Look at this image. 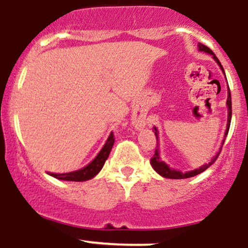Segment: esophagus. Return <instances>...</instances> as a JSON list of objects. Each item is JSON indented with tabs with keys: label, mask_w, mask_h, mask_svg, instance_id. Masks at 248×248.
Segmentation results:
<instances>
[{
	"label": "esophagus",
	"mask_w": 248,
	"mask_h": 248,
	"mask_svg": "<svg viewBox=\"0 0 248 248\" xmlns=\"http://www.w3.org/2000/svg\"><path fill=\"white\" fill-rule=\"evenodd\" d=\"M142 124H143V122H142V121H138V126H142Z\"/></svg>",
	"instance_id": "34e87169"
}]
</instances>
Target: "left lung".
Instances as JSON below:
<instances>
[{
    "label": "left lung",
    "instance_id": "obj_1",
    "mask_svg": "<svg viewBox=\"0 0 248 248\" xmlns=\"http://www.w3.org/2000/svg\"><path fill=\"white\" fill-rule=\"evenodd\" d=\"M198 49L199 51H203V52H206L209 53V55H212L213 56V59H215L216 62H217V64L219 65V67H220L221 71H223V73L225 75L224 72V69L223 66H221L220 62H219V59L216 57L215 53L212 52V50H210L209 47L205 46L204 44H202V43H199L198 44ZM226 78V77H225ZM227 101H226V105H227V110H229V114H227V124H226V130H225V138H226L227 133H229V129H230V124H231V119H232V101H231V92H230V88L227 90ZM154 129H155V136H156V140L158 141V133H157V129H156V127H154ZM223 144H224V141H223ZM220 150H221V147L220 149H219V152L217 153V155L215 156V157L212 158L211 162H209V163L206 164H203L202 167H199L198 169H195V170H191V171H186V172H182V171H178V170H175V169H171L166 162H163L161 160L160 157V152H158V142H157V146H156V149H155V154H154V156L152 157V160H150V164H152L153 169L155 170L156 172L158 173V175H161L162 177H166V178H172V179H183V178H190V177H193V176L196 175H199L201 172L205 171V170L209 168L210 166H212L213 163H215L216 160L218 158L219 154H220Z\"/></svg>",
    "mask_w": 248,
    "mask_h": 248
}]
</instances>
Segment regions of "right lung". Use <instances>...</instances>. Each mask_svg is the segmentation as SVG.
Returning <instances> with one entry per match:
<instances>
[{"label":"right lung","instance_id":"obj_1","mask_svg":"<svg viewBox=\"0 0 248 248\" xmlns=\"http://www.w3.org/2000/svg\"><path fill=\"white\" fill-rule=\"evenodd\" d=\"M113 144H114V135H113V133H110L109 136H108L106 143H105V146L102 147V149L100 150V153H99L94 160L91 162L90 164H87L86 167H84L82 169L76 170V171H72V172H66V173L49 172V175L55 178L62 179V181H73V182H84V181H87V179L93 178L96 173L102 169V167H104L105 162H106L108 156H109L110 150H112Z\"/></svg>","mask_w":248,"mask_h":248}]
</instances>
